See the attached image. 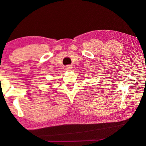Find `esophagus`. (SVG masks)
<instances>
[{"label":"esophagus","instance_id":"obj_1","mask_svg":"<svg viewBox=\"0 0 146 146\" xmlns=\"http://www.w3.org/2000/svg\"><path fill=\"white\" fill-rule=\"evenodd\" d=\"M66 70L67 71H71L72 70V66L71 65H68V66H66Z\"/></svg>","mask_w":146,"mask_h":146}]
</instances>
